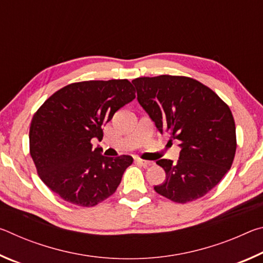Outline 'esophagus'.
<instances>
[{
	"instance_id": "esophagus-1",
	"label": "esophagus",
	"mask_w": 263,
	"mask_h": 263,
	"mask_svg": "<svg viewBox=\"0 0 263 263\" xmlns=\"http://www.w3.org/2000/svg\"><path fill=\"white\" fill-rule=\"evenodd\" d=\"M136 161L138 163H140L141 166H144V167H149V166H152V164H153V161H147V160H142V159H139V158H137Z\"/></svg>"
}]
</instances>
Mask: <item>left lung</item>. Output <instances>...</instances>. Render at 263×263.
Instances as JSON below:
<instances>
[{
	"label": "left lung",
	"mask_w": 263,
	"mask_h": 263,
	"mask_svg": "<svg viewBox=\"0 0 263 263\" xmlns=\"http://www.w3.org/2000/svg\"><path fill=\"white\" fill-rule=\"evenodd\" d=\"M138 102L160 132L180 142V159L158 160L166 172L154 190L175 203L203 197L232 166L237 136L229 105L197 80L175 75L132 80Z\"/></svg>",
	"instance_id": "8db88e82"
}]
</instances>
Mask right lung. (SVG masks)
Wrapping results in <instances>:
<instances>
[{
  "label": "right lung",
  "mask_w": 263,
  "mask_h": 263,
  "mask_svg": "<svg viewBox=\"0 0 263 263\" xmlns=\"http://www.w3.org/2000/svg\"><path fill=\"white\" fill-rule=\"evenodd\" d=\"M136 99L128 80L83 81L59 89L44 102L30 125V154L41 180L64 201L95 206L110 197L132 164L130 155L109 158L92 148L102 125Z\"/></svg>",
  "instance_id": "right-lung-1"
}]
</instances>
